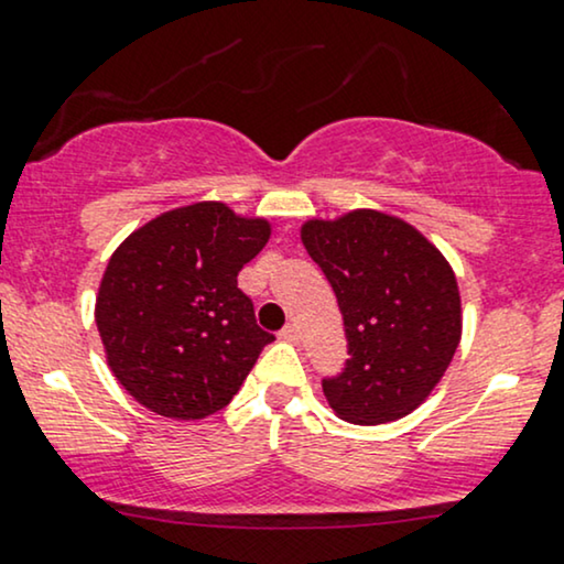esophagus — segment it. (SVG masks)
I'll return each instance as SVG.
<instances>
[{
    "mask_svg": "<svg viewBox=\"0 0 564 564\" xmlns=\"http://www.w3.org/2000/svg\"><path fill=\"white\" fill-rule=\"evenodd\" d=\"M278 336H281L283 341L296 344V341H300V325H296V323H286V325H283V330H281V334H278Z\"/></svg>",
    "mask_w": 564,
    "mask_h": 564,
    "instance_id": "esophagus-1",
    "label": "esophagus"
}]
</instances>
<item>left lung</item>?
<instances>
[{"label": "left lung", "instance_id": "8db88e82", "mask_svg": "<svg viewBox=\"0 0 564 564\" xmlns=\"http://www.w3.org/2000/svg\"><path fill=\"white\" fill-rule=\"evenodd\" d=\"M302 243L334 289L349 359L323 378V393L347 423L404 417L449 368L463 334L449 262L397 217L357 209L310 220Z\"/></svg>", "mask_w": 564, "mask_h": 564}]
</instances>
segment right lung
I'll use <instances>...</instances> for the list:
<instances>
[{
  "label": "right lung",
  "instance_id": "add662e5",
  "mask_svg": "<svg viewBox=\"0 0 564 564\" xmlns=\"http://www.w3.org/2000/svg\"><path fill=\"white\" fill-rule=\"evenodd\" d=\"M270 239L264 220L199 202L133 230L107 262L97 328L139 404L175 420L223 410L273 334L257 325L239 270Z\"/></svg>",
  "mask_w": 564,
  "mask_h": 564
}]
</instances>
